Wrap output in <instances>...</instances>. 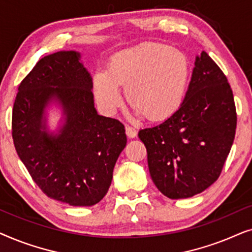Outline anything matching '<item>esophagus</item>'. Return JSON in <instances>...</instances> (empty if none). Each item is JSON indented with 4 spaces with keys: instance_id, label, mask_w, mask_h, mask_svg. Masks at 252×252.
<instances>
[{
    "instance_id": "esophagus-1",
    "label": "esophagus",
    "mask_w": 252,
    "mask_h": 252,
    "mask_svg": "<svg viewBox=\"0 0 252 252\" xmlns=\"http://www.w3.org/2000/svg\"><path fill=\"white\" fill-rule=\"evenodd\" d=\"M126 135L130 137V139H133V137H135L137 135V130L132 126L126 125Z\"/></svg>"
}]
</instances>
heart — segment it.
Instances as JSON below:
<instances>
[{
	"mask_svg": "<svg viewBox=\"0 0 252 252\" xmlns=\"http://www.w3.org/2000/svg\"><path fill=\"white\" fill-rule=\"evenodd\" d=\"M190 62L182 51L160 43H143L118 51L106 71L94 75L96 98L109 111L122 103L119 87L137 115L151 122L170 118L181 108L190 81Z\"/></svg>",
	"mask_w": 252,
	"mask_h": 252,
	"instance_id": "1",
	"label": "heart"
}]
</instances>
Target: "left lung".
Masks as SVG:
<instances>
[{
	"label": "left lung",
	"instance_id": "1",
	"mask_svg": "<svg viewBox=\"0 0 252 252\" xmlns=\"http://www.w3.org/2000/svg\"><path fill=\"white\" fill-rule=\"evenodd\" d=\"M236 109L226 75L202 51L181 108L141 129L154 184L168 198H188L217 181L232 148Z\"/></svg>",
	"mask_w": 252,
	"mask_h": 252
}]
</instances>
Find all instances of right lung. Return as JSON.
I'll list each match as a JSON object with an SVG mask.
<instances>
[{
  "label": "right lung",
  "instance_id": "right-lung-1",
  "mask_svg": "<svg viewBox=\"0 0 252 252\" xmlns=\"http://www.w3.org/2000/svg\"><path fill=\"white\" fill-rule=\"evenodd\" d=\"M91 73L77 51H58L37 62L20 82L12 109L16 151L48 197L92 206L106 195L119 155L126 146L119 120L97 115ZM63 108L58 133L46 130L44 109Z\"/></svg>",
  "mask_w": 252,
  "mask_h": 252
}]
</instances>
